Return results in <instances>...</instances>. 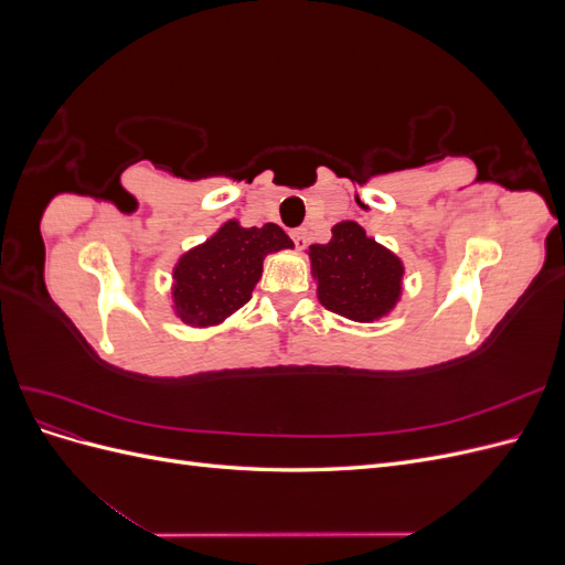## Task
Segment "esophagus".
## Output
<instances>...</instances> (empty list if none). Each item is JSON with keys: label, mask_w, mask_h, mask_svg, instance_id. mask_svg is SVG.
<instances>
[{"label": "esophagus", "mask_w": 565, "mask_h": 565, "mask_svg": "<svg viewBox=\"0 0 565 565\" xmlns=\"http://www.w3.org/2000/svg\"><path fill=\"white\" fill-rule=\"evenodd\" d=\"M289 235H292V241H295L297 249H303V247H306V241H309V237H306V228H295Z\"/></svg>", "instance_id": "esophagus-1"}]
</instances>
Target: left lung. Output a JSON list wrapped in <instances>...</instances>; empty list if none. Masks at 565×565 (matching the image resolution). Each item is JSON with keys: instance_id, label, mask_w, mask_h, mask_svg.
<instances>
[{"instance_id": "8db88e82", "label": "left lung", "mask_w": 565, "mask_h": 565, "mask_svg": "<svg viewBox=\"0 0 565 565\" xmlns=\"http://www.w3.org/2000/svg\"><path fill=\"white\" fill-rule=\"evenodd\" d=\"M309 256L318 299L332 313L372 322L386 316L401 299V259L367 237L355 221L337 224L332 241L311 245Z\"/></svg>"}]
</instances>
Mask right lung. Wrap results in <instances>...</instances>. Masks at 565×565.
Segmentation results:
<instances>
[{"instance_id": "right-lung-1", "label": "right lung", "mask_w": 565, "mask_h": 565, "mask_svg": "<svg viewBox=\"0 0 565 565\" xmlns=\"http://www.w3.org/2000/svg\"><path fill=\"white\" fill-rule=\"evenodd\" d=\"M289 247L292 241L276 224L243 228L237 221H226L207 243L185 252L174 266L177 316L191 328L224 322L252 299L264 256Z\"/></svg>"}]
</instances>
